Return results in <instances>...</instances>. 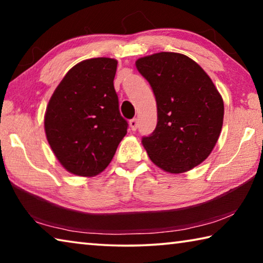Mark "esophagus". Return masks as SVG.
Here are the masks:
<instances>
[{
    "label": "esophagus",
    "mask_w": 263,
    "mask_h": 263,
    "mask_svg": "<svg viewBox=\"0 0 263 263\" xmlns=\"http://www.w3.org/2000/svg\"><path fill=\"white\" fill-rule=\"evenodd\" d=\"M130 127L132 131H136L138 128V119L137 118H133L130 121Z\"/></svg>",
    "instance_id": "obj_1"
}]
</instances>
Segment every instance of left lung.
<instances>
[{
  "instance_id": "1",
  "label": "left lung",
  "mask_w": 263,
  "mask_h": 263,
  "mask_svg": "<svg viewBox=\"0 0 263 263\" xmlns=\"http://www.w3.org/2000/svg\"><path fill=\"white\" fill-rule=\"evenodd\" d=\"M136 67L157 101V127L141 140L149 159L172 174L198 166L216 146L224 119L212 80L197 62L174 52L140 58Z\"/></svg>"
}]
</instances>
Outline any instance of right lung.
<instances>
[{
    "label": "right lung",
    "mask_w": 263,
    "mask_h": 263,
    "mask_svg": "<svg viewBox=\"0 0 263 263\" xmlns=\"http://www.w3.org/2000/svg\"><path fill=\"white\" fill-rule=\"evenodd\" d=\"M117 60L92 58L68 70L48 102L44 126L66 171L95 176L111 162L127 132L114 87Z\"/></svg>",
    "instance_id": "1"
}]
</instances>
